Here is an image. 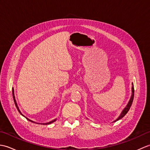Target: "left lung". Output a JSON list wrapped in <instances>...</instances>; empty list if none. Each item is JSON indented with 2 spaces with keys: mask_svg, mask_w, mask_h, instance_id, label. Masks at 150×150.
I'll list each match as a JSON object with an SVG mask.
<instances>
[{
  "mask_svg": "<svg viewBox=\"0 0 150 150\" xmlns=\"http://www.w3.org/2000/svg\"><path fill=\"white\" fill-rule=\"evenodd\" d=\"M133 97H134V86H133V84L132 83V95H131V97H130V98H129V102L128 103V104H127L126 107L124 108V109H123V110L122 111V112L120 113V115L118 117V118H117V119H115L114 121H113V122H116V121L121 119H122V118H123L124 116L126 115V114L128 113V111H129L130 107H131V106H132V103H133Z\"/></svg>",
  "mask_w": 150,
  "mask_h": 150,
  "instance_id": "1",
  "label": "left lung"
}]
</instances>
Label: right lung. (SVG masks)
<instances>
[{"instance_id":"add662e5","label":"right lung","mask_w":150,"mask_h":150,"mask_svg":"<svg viewBox=\"0 0 150 150\" xmlns=\"http://www.w3.org/2000/svg\"><path fill=\"white\" fill-rule=\"evenodd\" d=\"M12 94H13V100H14V103H15V106H16V108H17V109L18 110V112L21 113V115H22V116H23V117H24L25 118H26V119L27 120H28L31 121V122H35V123H37V122H34V121H33V120H31L29 119H28V118H27L26 116H24V115L21 113V111H20V110H19L18 106V105H17V102H16V100H15V94H14V89H13V88H12ZM56 120H57V119H54V120H52V121H50V122H46V123H39V124H43V125H47V124H52V123L54 122H55V121H56ZM37 124H39V123H37Z\"/></svg>"}]
</instances>
